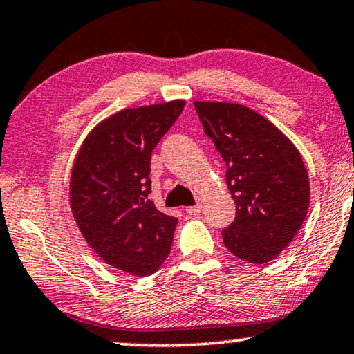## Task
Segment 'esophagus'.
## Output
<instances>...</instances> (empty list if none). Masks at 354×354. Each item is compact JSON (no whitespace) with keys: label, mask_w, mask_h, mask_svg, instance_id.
Instances as JSON below:
<instances>
[{"label":"esophagus","mask_w":354,"mask_h":354,"mask_svg":"<svg viewBox=\"0 0 354 354\" xmlns=\"http://www.w3.org/2000/svg\"><path fill=\"white\" fill-rule=\"evenodd\" d=\"M188 215H198L199 212H201V204H194V206H189L185 209Z\"/></svg>","instance_id":"34e87169"}]
</instances>
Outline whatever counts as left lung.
<instances>
[{
	"label": "left lung",
	"instance_id": "obj_1",
	"mask_svg": "<svg viewBox=\"0 0 354 354\" xmlns=\"http://www.w3.org/2000/svg\"><path fill=\"white\" fill-rule=\"evenodd\" d=\"M207 137L227 165L236 217L222 230L230 252L249 263L278 257L304 223L310 204L308 174L288 137L239 104L194 102Z\"/></svg>",
	"mask_w": 354,
	"mask_h": 354
}]
</instances>
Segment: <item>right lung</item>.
Masks as SVG:
<instances>
[{"label":"right lung","instance_id":"1","mask_svg":"<svg viewBox=\"0 0 354 354\" xmlns=\"http://www.w3.org/2000/svg\"><path fill=\"white\" fill-rule=\"evenodd\" d=\"M185 102L121 110L95 127L76 156L70 206L78 228L106 263L136 276L165 263L177 218L148 199L151 153Z\"/></svg>","mask_w":354,"mask_h":354}]
</instances>
